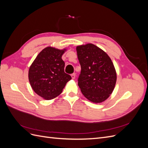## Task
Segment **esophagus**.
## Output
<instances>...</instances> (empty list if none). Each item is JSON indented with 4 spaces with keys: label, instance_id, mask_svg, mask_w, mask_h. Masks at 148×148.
Wrapping results in <instances>:
<instances>
[{
    "label": "esophagus",
    "instance_id": "esophagus-1",
    "mask_svg": "<svg viewBox=\"0 0 148 148\" xmlns=\"http://www.w3.org/2000/svg\"><path fill=\"white\" fill-rule=\"evenodd\" d=\"M71 78H72L73 79H74L75 78V73H73L71 75Z\"/></svg>",
    "mask_w": 148,
    "mask_h": 148
}]
</instances>
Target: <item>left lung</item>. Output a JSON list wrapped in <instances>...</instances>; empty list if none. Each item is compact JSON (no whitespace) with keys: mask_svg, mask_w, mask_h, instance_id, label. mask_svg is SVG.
I'll use <instances>...</instances> for the list:
<instances>
[{"mask_svg":"<svg viewBox=\"0 0 148 148\" xmlns=\"http://www.w3.org/2000/svg\"><path fill=\"white\" fill-rule=\"evenodd\" d=\"M81 65L78 86L83 96L94 103H101L112 93L117 73L107 53L95 44L88 43L77 47Z\"/></svg>","mask_w":148,"mask_h":148,"instance_id":"8db88e82","label":"left lung"}]
</instances>
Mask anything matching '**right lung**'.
<instances>
[{
  "label": "right lung",
  "instance_id": "right-lung-1",
  "mask_svg": "<svg viewBox=\"0 0 148 148\" xmlns=\"http://www.w3.org/2000/svg\"><path fill=\"white\" fill-rule=\"evenodd\" d=\"M66 49L47 47L36 57L28 71L31 86L38 95L51 100L60 95L71 76L64 71L62 56Z\"/></svg>",
  "mask_w": 148,
  "mask_h": 148
}]
</instances>
